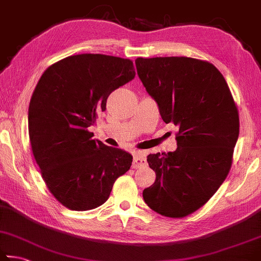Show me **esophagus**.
<instances>
[{
	"instance_id": "obj_1",
	"label": "esophagus",
	"mask_w": 261,
	"mask_h": 261,
	"mask_svg": "<svg viewBox=\"0 0 261 261\" xmlns=\"http://www.w3.org/2000/svg\"><path fill=\"white\" fill-rule=\"evenodd\" d=\"M146 165V159L141 154H135L134 162H132V168L138 169Z\"/></svg>"
}]
</instances>
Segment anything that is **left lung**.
<instances>
[{
    "label": "left lung",
    "mask_w": 261,
    "mask_h": 261,
    "mask_svg": "<svg viewBox=\"0 0 261 261\" xmlns=\"http://www.w3.org/2000/svg\"><path fill=\"white\" fill-rule=\"evenodd\" d=\"M136 67L162 120L179 127L176 150L147 156L156 179L143 197L160 215L186 217L210 200L229 172L238 108L222 74L207 61L137 58Z\"/></svg>",
    "instance_id": "left-lung-1"
}]
</instances>
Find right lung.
I'll list each match as a JSON object with an SVG mask.
<instances>
[{
	"label": "right lung",
	"mask_w": 261,
	"mask_h": 261,
	"mask_svg": "<svg viewBox=\"0 0 261 261\" xmlns=\"http://www.w3.org/2000/svg\"><path fill=\"white\" fill-rule=\"evenodd\" d=\"M134 63L83 54L64 58L42 74L28 108V134L42 178L70 210L105 203L132 155L92 139L88 127L106 110L110 94L135 79Z\"/></svg>",
	"instance_id": "right-lung-1"
}]
</instances>
